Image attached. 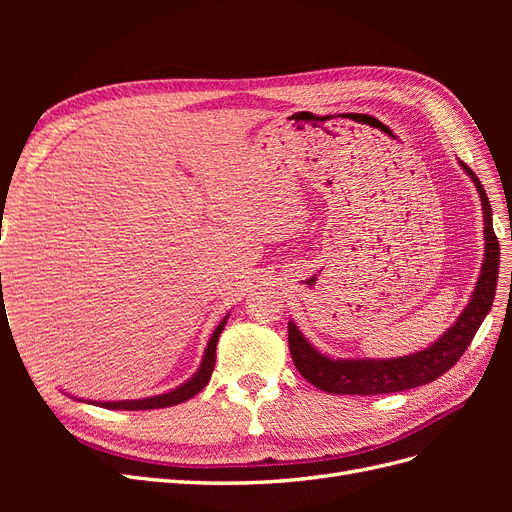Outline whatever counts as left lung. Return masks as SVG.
Returning <instances> with one entry per match:
<instances>
[{"mask_svg": "<svg viewBox=\"0 0 512 512\" xmlns=\"http://www.w3.org/2000/svg\"><path fill=\"white\" fill-rule=\"evenodd\" d=\"M457 162L463 168V173L476 185L480 207H483L485 228L483 265H480L478 280L470 294L468 305L463 307L457 320L436 342L404 356H391V359H367V356L365 359H335V356L320 352L301 333L294 320H288V344L294 367L316 389L335 395H382L416 389V386L429 384L446 374L470 346L495 299L500 273V243L493 232V213L483 183L478 181L470 166H466L461 160Z\"/></svg>", "mask_w": 512, "mask_h": 512, "instance_id": "8db88e82", "label": "left lung"}]
</instances>
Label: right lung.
<instances>
[{
    "mask_svg": "<svg viewBox=\"0 0 512 512\" xmlns=\"http://www.w3.org/2000/svg\"><path fill=\"white\" fill-rule=\"evenodd\" d=\"M228 316L230 314H226L218 327H215V331L211 333L207 348L203 352V361H200L198 369L194 371V376L181 382L179 386H175V389H170L160 395L141 397V399H119V401H96V399H79V397H74V399L85 401V404H91V406L106 408V410H156V408H170V406L183 404V401H188L203 391L205 384L209 382V378L213 374V367H215V346H218V339L226 327Z\"/></svg>",
    "mask_w": 512,
    "mask_h": 512,
    "instance_id": "right-lung-1",
    "label": "right lung"
}]
</instances>
